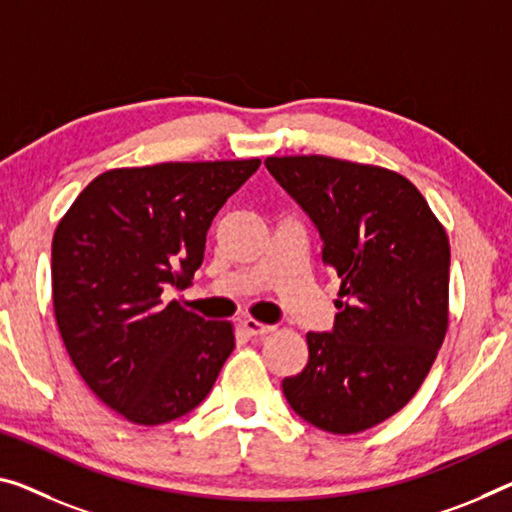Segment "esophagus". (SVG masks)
<instances>
[{"label": "esophagus", "mask_w": 512, "mask_h": 512, "mask_svg": "<svg viewBox=\"0 0 512 512\" xmlns=\"http://www.w3.org/2000/svg\"><path fill=\"white\" fill-rule=\"evenodd\" d=\"M242 327H245L251 336H267L274 332L272 325H265V322L256 320V318H245L242 320Z\"/></svg>", "instance_id": "obj_1"}]
</instances>
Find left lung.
I'll return each mask as SVG.
<instances>
[{
  "instance_id": "8db88e82",
  "label": "left lung",
  "mask_w": 512,
  "mask_h": 512,
  "mask_svg": "<svg viewBox=\"0 0 512 512\" xmlns=\"http://www.w3.org/2000/svg\"><path fill=\"white\" fill-rule=\"evenodd\" d=\"M265 167L309 212L322 263L341 279L334 329L306 334L309 364L283 393L311 426L357 435L403 410L435 364L448 329V235L391 169L327 155H272Z\"/></svg>"
}]
</instances>
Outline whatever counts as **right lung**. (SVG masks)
I'll return each instance as SVG.
<instances>
[{
  "instance_id": "add662e5",
  "label": "right lung",
  "mask_w": 512,
  "mask_h": 512,
  "mask_svg": "<svg viewBox=\"0 0 512 512\" xmlns=\"http://www.w3.org/2000/svg\"><path fill=\"white\" fill-rule=\"evenodd\" d=\"M261 160L109 169L84 187L52 238V304L70 359L96 396L137 426L192 412L235 348L162 290L190 286L206 233Z\"/></svg>"
}]
</instances>
